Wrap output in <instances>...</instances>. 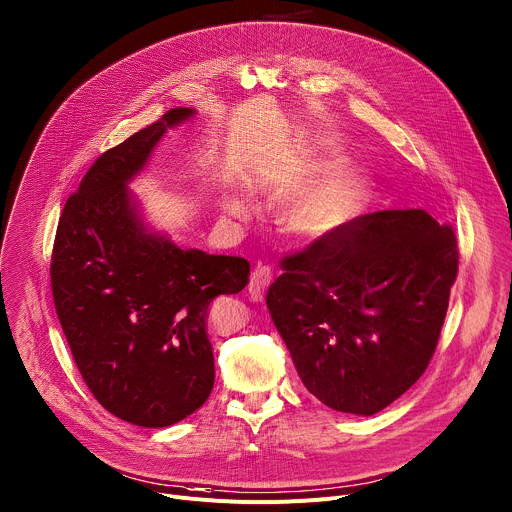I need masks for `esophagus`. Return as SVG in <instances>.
Wrapping results in <instances>:
<instances>
[{"mask_svg":"<svg viewBox=\"0 0 512 512\" xmlns=\"http://www.w3.org/2000/svg\"><path fill=\"white\" fill-rule=\"evenodd\" d=\"M271 282H274V269L267 265H257L249 280V298L253 302H261Z\"/></svg>","mask_w":512,"mask_h":512,"instance_id":"esophagus-1","label":"esophagus"}]
</instances>
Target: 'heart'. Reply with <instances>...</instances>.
Segmentation results:
<instances>
[{"mask_svg": "<svg viewBox=\"0 0 512 512\" xmlns=\"http://www.w3.org/2000/svg\"><path fill=\"white\" fill-rule=\"evenodd\" d=\"M362 197V183L352 168L331 170L323 179L304 187L288 206V228L306 238L323 236L350 220ZM228 212L238 214V201H228Z\"/></svg>", "mask_w": 512, "mask_h": 512, "instance_id": "b5f03b06", "label": "heart"}]
</instances>
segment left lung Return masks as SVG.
<instances>
[{
  "mask_svg": "<svg viewBox=\"0 0 512 512\" xmlns=\"http://www.w3.org/2000/svg\"><path fill=\"white\" fill-rule=\"evenodd\" d=\"M267 309L298 377L335 412L372 416L428 368L457 280L449 224L424 210L360 216L282 259Z\"/></svg>",
  "mask_w": 512,
  "mask_h": 512,
  "instance_id": "1",
  "label": "left lung"
}]
</instances>
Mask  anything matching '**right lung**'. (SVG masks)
I'll use <instances>...</instances> for the list:
<instances>
[{
	"mask_svg": "<svg viewBox=\"0 0 512 512\" xmlns=\"http://www.w3.org/2000/svg\"><path fill=\"white\" fill-rule=\"evenodd\" d=\"M191 115L170 109L98 156L65 201L51 255L55 311L84 383L107 412L144 428L177 424L206 403L210 302L241 292L251 271L243 257L179 249L131 203L127 181Z\"/></svg>",
	"mask_w": 512,
	"mask_h": 512,
	"instance_id": "right-lung-1",
	"label": "right lung"
}]
</instances>
